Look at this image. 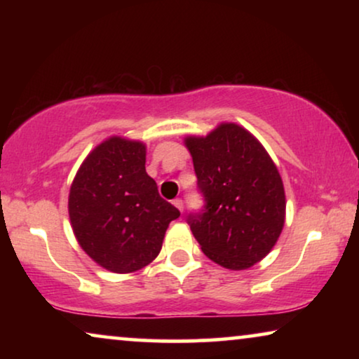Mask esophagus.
Listing matches in <instances>:
<instances>
[{
  "instance_id": "esophagus-1",
  "label": "esophagus",
  "mask_w": 359,
  "mask_h": 359,
  "mask_svg": "<svg viewBox=\"0 0 359 359\" xmlns=\"http://www.w3.org/2000/svg\"><path fill=\"white\" fill-rule=\"evenodd\" d=\"M173 204H175V208H178L180 212H183V208H184L183 201H181V199H175V201H173Z\"/></svg>"
}]
</instances>
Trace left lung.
Here are the masks:
<instances>
[{
	"label": "left lung",
	"mask_w": 359,
	"mask_h": 359,
	"mask_svg": "<svg viewBox=\"0 0 359 359\" xmlns=\"http://www.w3.org/2000/svg\"><path fill=\"white\" fill-rule=\"evenodd\" d=\"M204 209L188 224L204 255L220 266L247 269L276 245L286 219L281 175L255 135L222 122L205 137H186Z\"/></svg>",
	"instance_id": "left-lung-1"
}]
</instances>
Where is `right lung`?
Listing matches in <instances>:
<instances>
[{"label":"right lung","mask_w":359,"mask_h":359,"mask_svg":"<svg viewBox=\"0 0 359 359\" xmlns=\"http://www.w3.org/2000/svg\"><path fill=\"white\" fill-rule=\"evenodd\" d=\"M145 144L109 137L90 151L73 180L68 214L90 258L112 273H134L158 257L180 210L145 171Z\"/></svg>","instance_id":"1"}]
</instances>
